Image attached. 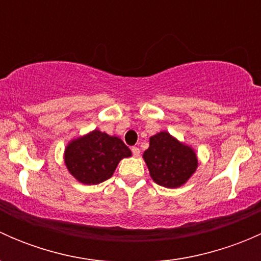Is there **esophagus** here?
<instances>
[{"label": "esophagus", "instance_id": "esophagus-1", "mask_svg": "<svg viewBox=\"0 0 261 261\" xmlns=\"http://www.w3.org/2000/svg\"><path fill=\"white\" fill-rule=\"evenodd\" d=\"M131 151H133L134 156H139L140 155V149L138 146H133L131 147Z\"/></svg>", "mask_w": 261, "mask_h": 261}]
</instances>
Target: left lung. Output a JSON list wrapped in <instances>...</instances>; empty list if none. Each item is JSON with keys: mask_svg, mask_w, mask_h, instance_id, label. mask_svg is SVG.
<instances>
[{"mask_svg": "<svg viewBox=\"0 0 261 261\" xmlns=\"http://www.w3.org/2000/svg\"><path fill=\"white\" fill-rule=\"evenodd\" d=\"M144 160L152 180L167 188H177L186 183L198 165L193 150L165 131L150 138Z\"/></svg>", "mask_w": 261, "mask_h": 261, "instance_id": "left-lung-1", "label": "left lung"}]
</instances>
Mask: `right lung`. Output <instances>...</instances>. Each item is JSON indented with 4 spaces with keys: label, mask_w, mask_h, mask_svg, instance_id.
I'll list each match as a JSON object with an SVG mask.
<instances>
[{
    "label": "right lung",
    "mask_w": 261,
    "mask_h": 261,
    "mask_svg": "<svg viewBox=\"0 0 261 261\" xmlns=\"http://www.w3.org/2000/svg\"><path fill=\"white\" fill-rule=\"evenodd\" d=\"M130 155L121 139L94 130L67 146L65 165L81 183L98 184L111 178L118 162Z\"/></svg>",
    "instance_id": "1"
}]
</instances>
